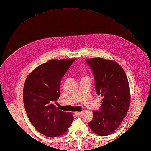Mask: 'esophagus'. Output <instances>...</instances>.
Instances as JSON below:
<instances>
[{"instance_id": "34e87169", "label": "esophagus", "mask_w": 151, "mask_h": 151, "mask_svg": "<svg viewBox=\"0 0 151 151\" xmlns=\"http://www.w3.org/2000/svg\"><path fill=\"white\" fill-rule=\"evenodd\" d=\"M75 114L76 115H81V114H82V111H76Z\"/></svg>"}]
</instances>
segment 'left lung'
Instances as JSON below:
<instances>
[{
  "label": "left lung",
  "instance_id": "1",
  "mask_svg": "<svg viewBox=\"0 0 151 151\" xmlns=\"http://www.w3.org/2000/svg\"><path fill=\"white\" fill-rule=\"evenodd\" d=\"M86 61L93 73L97 94L102 97L100 108L93 111L89 127L99 136H108L117 129L129 110V81L123 69L114 61L101 58Z\"/></svg>",
  "mask_w": 151,
  "mask_h": 151
}]
</instances>
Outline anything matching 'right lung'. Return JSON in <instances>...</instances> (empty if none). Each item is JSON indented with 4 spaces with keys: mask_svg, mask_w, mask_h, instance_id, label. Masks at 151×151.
Instances as JSON below:
<instances>
[{
    "mask_svg": "<svg viewBox=\"0 0 151 151\" xmlns=\"http://www.w3.org/2000/svg\"><path fill=\"white\" fill-rule=\"evenodd\" d=\"M75 60H50L36 67L25 81V110L35 129L45 136H60L73 121L71 113L59 110L54 102L60 97L62 78Z\"/></svg>",
    "mask_w": 151,
    "mask_h": 151,
    "instance_id": "right-lung-1",
    "label": "right lung"
}]
</instances>
